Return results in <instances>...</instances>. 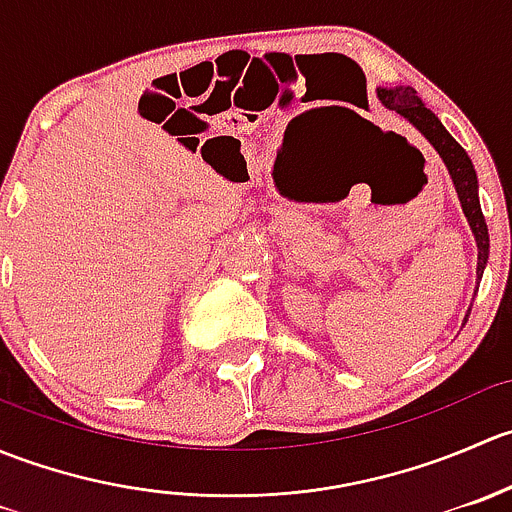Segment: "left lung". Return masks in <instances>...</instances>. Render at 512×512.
I'll use <instances>...</instances> for the list:
<instances>
[{"label":"left lung","mask_w":512,"mask_h":512,"mask_svg":"<svg viewBox=\"0 0 512 512\" xmlns=\"http://www.w3.org/2000/svg\"><path fill=\"white\" fill-rule=\"evenodd\" d=\"M376 98L381 101V106H386L389 111H396L399 116H404L411 126L426 138L433 146V151L438 153L446 165L448 175L453 180V188H456L458 200H461L463 215H466L468 225H471L473 237H476L478 247V267L476 277L480 282L483 277L485 265H488V252H490V240H488V225H485L483 210H480L478 200V175L473 168L471 158L463 151L461 143L446 131L441 121H438L436 113L431 108H426V103L416 96V91L411 86H394V89H384L379 86L376 89Z\"/></svg>","instance_id":"left-lung-1"}]
</instances>
